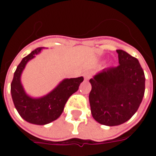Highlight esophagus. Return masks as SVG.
<instances>
[{
	"label": "esophagus",
	"instance_id": "esophagus-1",
	"mask_svg": "<svg viewBox=\"0 0 156 156\" xmlns=\"http://www.w3.org/2000/svg\"><path fill=\"white\" fill-rule=\"evenodd\" d=\"M83 76H84L85 80H88L89 78H91V73H89V72H86L83 73Z\"/></svg>",
	"mask_w": 156,
	"mask_h": 156
}]
</instances>
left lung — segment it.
Listing matches in <instances>:
<instances>
[{
	"mask_svg": "<svg viewBox=\"0 0 156 156\" xmlns=\"http://www.w3.org/2000/svg\"><path fill=\"white\" fill-rule=\"evenodd\" d=\"M116 51L119 66L105 68L89 80L92 115L108 126L124 124L136 113L145 88L144 71L137 58L123 50Z\"/></svg>",
	"mask_w": 156,
	"mask_h": 156,
	"instance_id": "obj_1",
	"label": "left lung"
}]
</instances>
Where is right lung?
I'll list each match as a JSON object with an SVG mask.
<instances>
[{
  "instance_id": "1",
  "label": "right lung",
  "mask_w": 156,
  "mask_h": 156,
  "mask_svg": "<svg viewBox=\"0 0 156 156\" xmlns=\"http://www.w3.org/2000/svg\"><path fill=\"white\" fill-rule=\"evenodd\" d=\"M42 48H38L23 58L14 73L11 84L12 98L20 116L28 123L44 125L60 117L69 97L78 91L83 81V77L65 78L49 94L41 98H32L26 94L21 83V75L26 65L38 54Z\"/></svg>"
}]
</instances>
